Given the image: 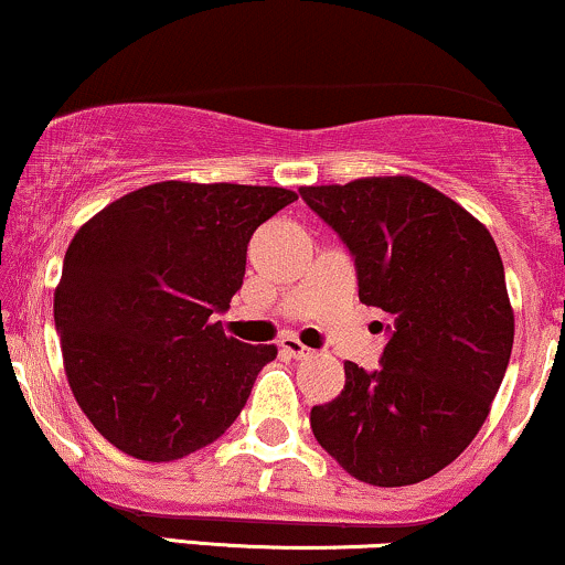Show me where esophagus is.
Here are the masks:
<instances>
[{"instance_id":"34e87169","label":"esophagus","mask_w":565,"mask_h":565,"mask_svg":"<svg viewBox=\"0 0 565 565\" xmlns=\"http://www.w3.org/2000/svg\"><path fill=\"white\" fill-rule=\"evenodd\" d=\"M278 348H281L289 359H308V355L313 353V350H310L308 345H302V342L291 334H284L281 340H278Z\"/></svg>"}]
</instances>
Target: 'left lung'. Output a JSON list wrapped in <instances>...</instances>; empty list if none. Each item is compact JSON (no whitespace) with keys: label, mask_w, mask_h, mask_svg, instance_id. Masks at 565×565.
<instances>
[{"label":"left lung","mask_w":565,"mask_h":565,"mask_svg":"<svg viewBox=\"0 0 565 565\" xmlns=\"http://www.w3.org/2000/svg\"><path fill=\"white\" fill-rule=\"evenodd\" d=\"M300 196L353 255L361 302L387 316L380 369L348 361L342 393L310 412L313 436L359 481H425L468 449L508 372L515 319L494 238L401 174Z\"/></svg>","instance_id":"8db88e82"}]
</instances>
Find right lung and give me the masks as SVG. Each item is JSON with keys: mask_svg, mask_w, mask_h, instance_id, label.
Returning <instances> with one entry per match:
<instances>
[{"mask_svg": "<svg viewBox=\"0 0 565 565\" xmlns=\"http://www.w3.org/2000/svg\"><path fill=\"white\" fill-rule=\"evenodd\" d=\"M297 201L270 185L167 180L111 201L71 238L55 329L76 404L108 444L172 462L223 436L276 345L223 332L246 244Z\"/></svg>", "mask_w": 565, "mask_h": 565, "instance_id": "1", "label": "right lung"}]
</instances>
